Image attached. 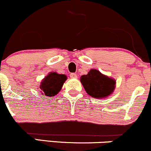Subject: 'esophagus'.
Here are the masks:
<instances>
[{
    "label": "esophagus",
    "mask_w": 151,
    "mask_h": 151,
    "mask_svg": "<svg viewBox=\"0 0 151 151\" xmlns=\"http://www.w3.org/2000/svg\"><path fill=\"white\" fill-rule=\"evenodd\" d=\"M70 77L71 78H77V75H76V73H70Z\"/></svg>",
    "instance_id": "1"
}]
</instances>
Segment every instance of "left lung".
<instances>
[{
  "instance_id": "left-lung-1",
  "label": "left lung",
  "mask_w": 151,
  "mask_h": 151,
  "mask_svg": "<svg viewBox=\"0 0 151 151\" xmlns=\"http://www.w3.org/2000/svg\"><path fill=\"white\" fill-rule=\"evenodd\" d=\"M81 82L87 94L95 98H104L113 91L116 81L108 76L102 75L97 70L92 69L87 75L81 77Z\"/></svg>"
}]
</instances>
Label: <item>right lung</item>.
I'll list each match as a JSON object with an SVG mask.
<instances>
[{"instance_id":"1","label":"right lung","mask_w":151,"mask_h":151,"mask_svg":"<svg viewBox=\"0 0 151 151\" xmlns=\"http://www.w3.org/2000/svg\"><path fill=\"white\" fill-rule=\"evenodd\" d=\"M67 79V76L57 73H50L42 81L40 88L42 94L46 97H54L61 90L63 83Z\"/></svg>"}]
</instances>
